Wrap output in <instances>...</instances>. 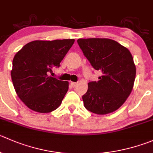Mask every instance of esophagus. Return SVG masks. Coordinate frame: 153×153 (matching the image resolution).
<instances>
[{"label": "esophagus", "mask_w": 153, "mask_h": 153, "mask_svg": "<svg viewBox=\"0 0 153 153\" xmlns=\"http://www.w3.org/2000/svg\"><path fill=\"white\" fill-rule=\"evenodd\" d=\"M76 84H77L76 82H71L70 83V85L72 86V87H75V86H76Z\"/></svg>", "instance_id": "esophagus-1"}]
</instances>
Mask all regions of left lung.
<instances>
[{
  "mask_svg": "<svg viewBox=\"0 0 153 153\" xmlns=\"http://www.w3.org/2000/svg\"><path fill=\"white\" fill-rule=\"evenodd\" d=\"M78 44L93 69L102 72L98 81H90L82 96L86 109L96 114L117 110L131 93L136 68L130 51L110 39H78Z\"/></svg>",
  "mask_w": 153,
  "mask_h": 153,
  "instance_id": "8db88e82",
  "label": "left lung"
}]
</instances>
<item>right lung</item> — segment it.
<instances>
[{
    "mask_svg": "<svg viewBox=\"0 0 153 153\" xmlns=\"http://www.w3.org/2000/svg\"><path fill=\"white\" fill-rule=\"evenodd\" d=\"M75 39L36 40L16 53L11 77L19 99L30 109L49 113L61 104L69 89L68 81L48 76L53 67H60Z\"/></svg>",
    "mask_w": 153,
    "mask_h": 153,
    "instance_id": "right-lung-1",
    "label": "right lung"
}]
</instances>
